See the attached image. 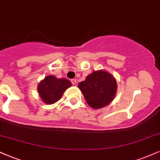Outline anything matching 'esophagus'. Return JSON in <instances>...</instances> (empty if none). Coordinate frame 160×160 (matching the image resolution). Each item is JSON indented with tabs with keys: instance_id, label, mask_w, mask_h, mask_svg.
I'll return each mask as SVG.
<instances>
[{
	"instance_id": "34e87169",
	"label": "esophagus",
	"mask_w": 160,
	"mask_h": 160,
	"mask_svg": "<svg viewBox=\"0 0 160 160\" xmlns=\"http://www.w3.org/2000/svg\"><path fill=\"white\" fill-rule=\"evenodd\" d=\"M71 81V82H72L73 85H76V84H77V80H76V79H72Z\"/></svg>"
}]
</instances>
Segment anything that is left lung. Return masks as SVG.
I'll list each match as a JSON object with an SVG mask.
<instances>
[{
	"mask_svg": "<svg viewBox=\"0 0 160 160\" xmlns=\"http://www.w3.org/2000/svg\"><path fill=\"white\" fill-rule=\"evenodd\" d=\"M87 104L94 109L107 106L117 93V80L111 74L100 70L88 75L78 84Z\"/></svg>",
	"mask_w": 160,
	"mask_h": 160,
	"instance_id": "1",
	"label": "left lung"
}]
</instances>
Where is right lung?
Wrapping results in <instances>:
<instances>
[{
    "instance_id": "right-lung-1",
    "label": "right lung",
    "mask_w": 160,
    "mask_h": 160,
    "mask_svg": "<svg viewBox=\"0 0 160 160\" xmlns=\"http://www.w3.org/2000/svg\"><path fill=\"white\" fill-rule=\"evenodd\" d=\"M70 86H71V82L67 79H58L49 75L39 82L38 91L44 103L52 104L62 98L63 93Z\"/></svg>"
}]
</instances>
